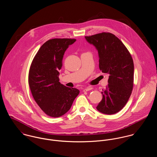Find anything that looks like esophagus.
Returning a JSON list of instances; mask_svg holds the SVG:
<instances>
[{
  "label": "esophagus",
  "instance_id": "1",
  "mask_svg": "<svg viewBox=\"0 0 157 157\" xmlns=\"http://www.w3.org/2000/svg\"><path fill=\"white\" fill-rule=\"evenodd\" d=\"M91 90H92V87H86V88H85L83 89V91H88Z\"/></svg>",
  "mask_w": 157,
  "mask_h": 157
}]
</instances>
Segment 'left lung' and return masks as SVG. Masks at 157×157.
I'll return each instance as SVG.
<instances>
[{"mask_svg": "<svg viewBox=\"0 0 157 157\" xmlns=\"http://www.w3.org/2000/svg\"><path fill=\"white\" fill-rule=\"evenodd\" d=\"M98 52L100 70L109 75L108 86L101 92L102 99L96 109L105 114L120 111L132 93L134 63L131 55L122 41L109 33L85 36Z\"/></svg>", "mask_w": 157, "mask_h": 157, "instance_id": "left-lung-1", "label": "left lung"}]
</instances>
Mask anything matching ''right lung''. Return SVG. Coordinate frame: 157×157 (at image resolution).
Wrapping results in <instances>:
<instances>
[{
    "mask_svg": "<svg viewBox=\"0 0 157 157\" xmlns=\"http://www.w3.org/2000/svg\"><path fill=\"white\" fill-rule=\"evenodd\" d=\"M76 40L54 38L40 48L29 72V85L33 98L49 116L58 117L71 108L79 90L66 87L59 82V70L64 54Z\"/></svg>",
    "mask_w": 157,
    "mask_h": 157,
    "instance_id": "obj_1",
    "label": "right lung"
}]
</instances>
